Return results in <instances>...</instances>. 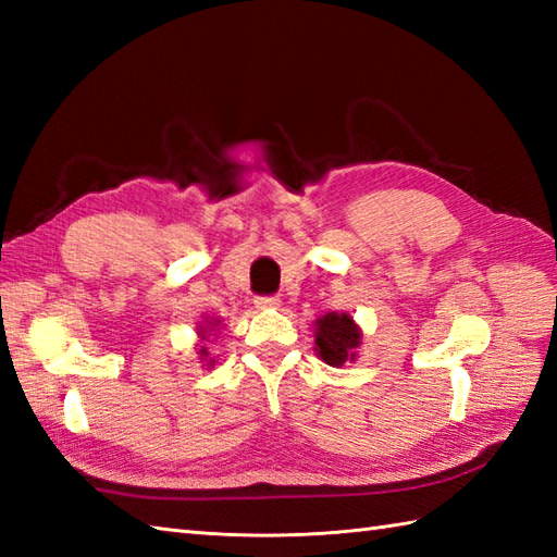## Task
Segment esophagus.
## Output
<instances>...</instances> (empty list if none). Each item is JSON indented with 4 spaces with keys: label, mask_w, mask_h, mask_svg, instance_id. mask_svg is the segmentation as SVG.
<instances>
[{
    "label": "esophagus",
    "mask_w": 557,
    "mask_h": 557,
    "mask_svg": "<svg viewBox=\"0 0 557 557\" xmlns=\"http://www.w3.org/2000/svg\"><path fill=\"white\" fill-rule=\"evenodd\" d=\"M277 306H280V297H272V294H270V297H256V309H277Z\"/></svg>",
    "instance_id": "esophagus-1"
}]
</instances>
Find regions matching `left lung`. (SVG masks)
I'll return each instance as SVG.
<instances>
[{"mask_svg": "<svg viewBox=\"0 0 557 557\" xmlns=\"http://www.w3.org/2000/svg\"><path fill=\"white\" fill-rule=\"evenodd\" d=\"M315 325V351L325 363L342 366L354 359V349L361 345V333L349 313H325Z\"/></svg>", "mask_w": 557, "mask_h": 557, "instance_id": "8db88e82", "label": "left lung"}]
</instances>
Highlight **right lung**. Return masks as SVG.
<instances>
[{
  "label": "right lung",
  "instance_id": "right-lung-1",
  "mask_svg": "<svg viewBox=\"0 0 557 557\" xmlns=\"http://www.w3.org/2000/svg\"><path fill=\"white\" fill-rule=\"evenodd\" d=\"M212 325H215V323H212ZM200 335H203V339H206V330H203V325H200ZM200 357H208V351H206V347H203V349H200Z\"/></svg>",
  "mask_w": 557,
  "mask_h": 557
}]
</instances>
